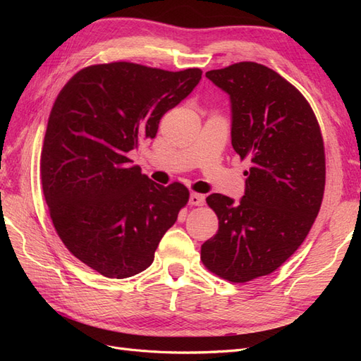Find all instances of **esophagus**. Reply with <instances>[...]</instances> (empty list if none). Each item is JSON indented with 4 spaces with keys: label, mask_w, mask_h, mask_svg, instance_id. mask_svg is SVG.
I'll list each match as a JSON object with an SVG mask.
<instances>
[{
    "label": "esophagus",
    "mask_w": 361,
    "mask_h": 361,
    "mask_svg": "<svg viewBox=\"0 0 361 361\" xmlns=\"http://www.w3.org/2000/svg\"><path fill=\"white\" fill-rule=\"evenodd\" d=\"M190 204L191 206H203L204 204V197L202 194H197V192H192L190 195Z\"/></svg>",
    "instance_id": "obj_1"
}]
</instances>
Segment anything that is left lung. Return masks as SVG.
I'll return each instance as SVG.
<instances>
[{
  "mask_svg": "<svg viewBox=\"0 0 361 361\" xmlns=\"http://www.w3.org/2000/svg\"><path fill=\"white\" fill-rule=\"evenodd\" d=\"M206 76L231 94L232 146L251 167L241 202L206 197L218 232L200 259L220 279L247 283L274 272L309 235L324 199V140L307 99L276 71L241 61Z\"/></svg>",
  "mask_w": 361,
  "mask_h": 361,
  "instance_id": "obj_1",
  "label": "left lung"
}]
</instances>
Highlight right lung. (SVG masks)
<instances>
[{
  "label": "right lung",
  "mask_w": 361,
  "mask_h": 361,
  "mask_svg": "<svg viewBox=\"0 0 361 361\" xmlns=\"http://www.w3.org/2000/svg\"><path fill=\"white\" fill-rule=\"evenodd\" d=\"M202 78L130 61L92 64L64 84L48 118L42 188L56 232L82 264L108 279L152 265L190 191L152 182L128 155L155 138L159 120Z\"/></svg>",
  "instance_id": "add662e5"
}]
</instances>
